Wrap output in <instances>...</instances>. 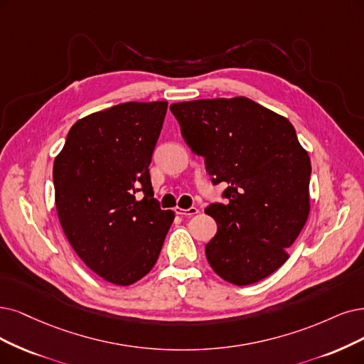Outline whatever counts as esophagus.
I'll return each mask as SVG.
<instances>
[{
	"instance_id": "34e87169",
	"label": "esophagus",
	"mask_w": 364,
	"mask_h": 364,
	"mask_svg": "<svg viewBox=\"0 0 364 364\" xmlns=\"http://www.w3.org/2000/svg\"><path fill=\"white\" fill-rule=\"evenodd\" d=\"M175 214H178V216H184V218H191V216H195V214L199 211L196 207H191V208H180L177 207L173 210Z\"/></svg>"
}]
</instances>
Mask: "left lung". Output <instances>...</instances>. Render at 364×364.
Instances as JSON below:
<instances>
[{
    "instance_id": "8db88e82",
    "label": "left lung",
    "mask_w": 364,
    "mask_h": 364,
    "mask_svg": "<svg viewBox=\"0 0 364 364\" xmlns=\"http://www.w3.org/2000/svg\"><path fill=\"white\" fill-rule=\"evenodd\" d=\"M181 134L203 156L211 183L225 184V204L205 213L218 232L205 245L208 264L222 279L255 284L288 259L307 220L311 159L294 126L247 97L173 103Z\"/></svg>"
}]
</instances>
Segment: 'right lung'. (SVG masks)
<instances>
[{"label": "right lung", "instance_id": "add662e5", "mask_svg": "<svg viewBox=\"0 0 364 364\" xmlns=\"http://www.w3.org/2000/svg\"><path fill=\"white\" fill-rule=\"evenodd\" d=\"M168 102L121 103L76 121L53 161L55 205L91 270L127 287L154 267L173 211L154 198L150 166Z\"/></svg>", "mask_w": 364, "mask_h": 364}]
</instances>
